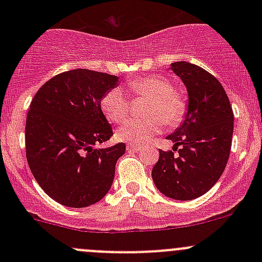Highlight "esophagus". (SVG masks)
<instances>
[{
  "mask_svg": "<svg viewBox=\"0 0 262 262\" xmlns=\"http://www.w3.org/2000/svg\"><path fill=\"white\" fill-rule=\"evenodd\" d=\"M142 148H143V147L139 146V144H132V143L126 144V149H128V150H134V152H137V150H141Z\"/></svg>",
  "mask_w": 262,
  "mask_h": 262,
  "instance_id": "esophagus-1",
  "label": "esophagus"
}]
</instances>
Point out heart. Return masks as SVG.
I'll return each mask as SVG.
<instances>
[{
	"label": "heart",
	"instance_id": "heart-1",
	"mask_svg": "<svg viewBox=\"0 0 262 262\" xmlns=\"http://www.w3.org/2000/svg\"><path fill=\"white\" fill-rule=\"evenodd\" d=\"M126 89L134 96L152 97L148 105L146 119H130L116 132L118 139L129 143H146L160 133L163 123L176 126L186 115V101L167 78L162 76H147L128 82ZM101 107L110 120L121 123L130 114V100L119 87L109 90L101 99Z\"/></svg>",
	"mask_w": 262,
	"mask_h": 262
}]
</instances>
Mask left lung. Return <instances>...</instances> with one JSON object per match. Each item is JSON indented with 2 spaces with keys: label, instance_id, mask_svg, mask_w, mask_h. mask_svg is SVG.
<instances>
[{
  "label": "left lung",
  "instance_id": "left-lung-1",
  "mask_svg": "<svg viewBox=\"0 0 262 262\" xmlns=\"http://www.w3.org/2000/svg\"><path fill=\"white\" fill-rule=\"evenodd\" d=\"M171 70L186 86L189 105L185 120L167 137L175 143L172 150L160 149L152 179L166 196L192 200L209 191L223 173L234 118L223 86L208 71L187 62L171 63Z\"/></svg>",
  "mask_w": 262,
  "mask_h": 262
}]
</instances>
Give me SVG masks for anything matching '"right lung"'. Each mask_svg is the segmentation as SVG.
I'll return each instance as SVG.
<instances>
[{"label": "right lung", "instance_id": "right-lung-1", "mask_svg": "<svg viewBox=\"0 0 262 262\" xmlns=\"http://www.w3.org/2000/svg\"><path fill=\"white\" fill-rule=\"evenodd\" d=\"M116 84V76L80 68L50 78L31 100L25 126L26 160L36 182L59 204L89 207L112 187L125 144L100 149L94 146L113 136L101 99Z\"/></svg>", "mask_w": 262, "mask_h": 262}]
</instances>
